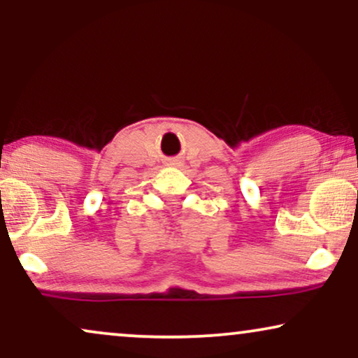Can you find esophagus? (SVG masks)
Masks as SVG:
<instances>
[{"mask_svg": "<svg viewBox=\"0 0 358 358\" xmlns=\"http://www.w3.org/2000/svg\"><path fill=\"white\" fill-rule=\"evenodd\" d=\"M173 164H178V163H173Z\"/></svg>", "mask_w": 358, "mask_h": 358, "instance_id": "esophagus-1", "label": "esophagus"}]
</instances>
